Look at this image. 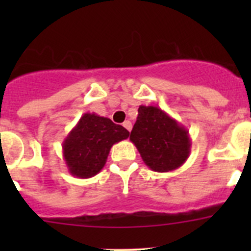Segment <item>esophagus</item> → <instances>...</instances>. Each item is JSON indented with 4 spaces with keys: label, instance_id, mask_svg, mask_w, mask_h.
<instances>
[{
    "label": "esophagus",
    "instance_id": "obj_1",
    "mask_svg": "<svg viewBox=\"0 0 251 251\" xmlns=\"http://www.w3.org/2000/svg\"><path fill=\"white\" fill-rule=\"evenodd\" d=\"M123 126H124V127H125L127 131H131V128H132V124H131L128 120H126L125 123L123 124Z\"/></svg>",
    "mask_w": 251,
    "mask_h": 251
}]
</instances>
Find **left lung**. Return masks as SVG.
I'll return each mask as SVG.
<instances>
[{
	"instance_id": "1",
	"label": "left lung",
	"mask_w": 251,
	"mask_h": 251,
	"mask_svg": "<svg viewBox=\"0 0 251 251\" xmlns=\"http://www.w3.org/2000/svg\"><path fill=\"white\" fill-rule=\"evenodd\" d=\"M130 141L151 170L169 173L183 165L191 153L188 130L166 111L140 105Z\"/></svg>"
}]
</instances>
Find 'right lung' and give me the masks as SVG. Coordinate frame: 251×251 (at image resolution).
I'll use <instances>...</instances> for the list:
<instances>
[{"instance_id": "obj_1", "label": "right lung", "mask_w": 251, "mask_h": 251, "mask_svg": "<svg viewBox=\"0 0 251 251\" xmlns=\"http://www.w3.org/2000/svg\"><path fill=\"white\" fill-rule=\"evenodd\" d=\"M130 132L109 118L85 113L63 141V159L68 171L77 178L96 176L107 163L110 148Z\"/></svg>"}]
</instances>
